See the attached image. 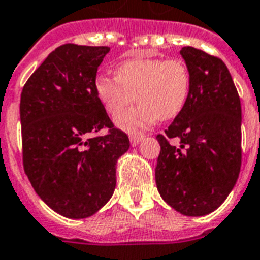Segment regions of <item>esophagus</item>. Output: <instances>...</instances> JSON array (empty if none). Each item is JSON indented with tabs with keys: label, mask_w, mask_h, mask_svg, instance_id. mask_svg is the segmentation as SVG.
Masks as SVG:
<instances>
[{
	"label": "esophagus",
	"mask_w": 260,
	"mask_h": 260,
	"mask_svg": "<svg viewBox=\"0 0 260 260\" xmlns=\"http://www.w3.org/2000/svg\"><path fill=\"white\" fill-rule=\"evenodd\" d=\"M143 135H131L129 136V142L132 146H138L142 140H143Z\"/></svg>",
	"instance_id": "1"
}]
</instances>
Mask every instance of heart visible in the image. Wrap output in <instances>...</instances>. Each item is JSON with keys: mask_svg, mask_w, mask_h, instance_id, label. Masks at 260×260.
I'll list each match as a JSON object with an SVG mask.
<instances>
[{"mask_svg": "<svg viewBox=\"0 0 260 260\" xmlns=\"http://www.w3.org/2000/svg\"><path fill=\"white\" fill-rule=\"evenodd\" d=\"M191 71L181 58H132L122 61L116 76L99 75L95 91L106 112L121 116L135 99L140 102L117 121L122 129L147 128L158 120L177 117L191 94Z\"/></svg>", "mask_w": 260, "mask_h": 260, "instance_id": "b5f03b06", "label": "heart"}]
</instances>
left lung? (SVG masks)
Masks as SVG:
<instances>
[{
	"label": "left lung",
	"instance_id": "obj_1",
	"mask_svg": "<svg viewBox=\"0 0 260 260\" xmlns=\"http://www.w3.org/2000/svg\"><path fill=\"white\" fill-rule=\"evenodd\" d=\"M180 54L191 71V94L165 135L156 136L155 181L170 207L202 217L222 205L239 178L241 104L222 59L191 46Z\"/></svg>",
	"mask_w": 260,
	"mask_h": 260
}]
</instances>
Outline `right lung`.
<instances>
[{
	"instance_id": "1",
	"label": "right lung",
	"mask_w": 260,
	"mask_h": 260,
	"mask_svg": "<svg viewBox=\"0 0 260 260\" xmlns=\"http://www.w3.org/2000/svg\"><path fill=\"white\" fill-rule=\"evenodd\" d=\"M110 47L62 45L47 55L21 91L23 165L38 196L55 213L94 215L116 188L117 159L129 139L110 121L95 91ZM104 127L105 137L90 138Z\"/></svg>"
}]
</instances>
